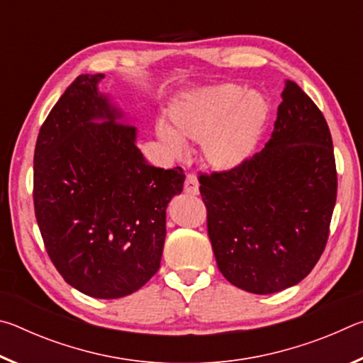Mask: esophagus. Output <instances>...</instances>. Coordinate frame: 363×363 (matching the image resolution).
I'll return each instance as SVG.
<instances>
[{
	"label": "esophagus",
	"mask_w": 363,
	"mask_h": 363,
	"mask_svg": "<svg viewBox=\"0 0 363 363\" xmlns=\"http://www.w3.org/2000/svg\"><path fill=\"white\" fill-rule=\"evenodd\" d=\"M200 184L199 179L194 174H189L186 177V182H184V192L189 194V195H199L200 192Z\"/></svg>",
	"instance_id": "esophagus-1"
}]
</instances>
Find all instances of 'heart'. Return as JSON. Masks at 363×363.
<instances>
[{"mask_svg":"<svg viewBox=\"0 0 363 363\" xmlns=\"http://www.w3.org/2000/svg\"><path fill=\"white\" fill-rule=\"evenodd\" d=\"M269 116L266 96L223 83L181 96L169 108L171 126L160 121L157 136L176 157L187 152L186 140L201 144L208 167L227 173L253 157Z\"/></svg>","mask_w":363,"mask_h":363,"instance_id":"b5f03b06","label":"heart"}]
</instances>
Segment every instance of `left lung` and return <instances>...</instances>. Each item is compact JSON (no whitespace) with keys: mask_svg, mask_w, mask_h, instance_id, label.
I'll use <instances>...</instances> for the list:
<instances>
[{"mask_svg":"<svg viewBox=\"0 0 363 363\" xmlns=\"http://www.w3.org/2000/svg\"><path fill=\"white\" fill-rule=\"evenodd\" d=\"M336 189L327 121L286 79L266 147L240 168L200 176L220 274L255 294L299 284L327 245Z\"/></svg>","mask_w":363,"mask_h":363,"instance_id":"1","label":"left lung"}]
</instances>
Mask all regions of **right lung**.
Segmentation results:
<instances>
[{
  "mask_svg": "<svg viewBox=\"0 0 363 363\" xmlns=\"http://www.w3.org/2000/svg\"><path fill=\"white\" fill-rule=\"evenodd\" d=\"M104 77L79 75L43 123L33 203L48 255L67 284L116 299L160 269L167 208L186 174L147 163L134 120L99 89Z\"/></svg>",
  "mask_w": 363,
  "mask_h": 363,
  "instance_id": "1",
  "label": "right lung"
}]
</instances>
